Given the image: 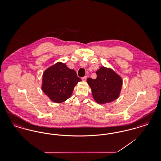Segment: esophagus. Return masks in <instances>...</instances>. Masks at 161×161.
<instances>
[{
  "label": "esophagus",
  "mask_w": 161,
  "mask_h": 161,
  "mask_svg": "<svg viewBox=\"0 0 161 161\" xmlns=\"http://www.w3.org/2000/svg\"><path fill=\"white\" fill-rule=\"evenodd\" d=\"M81 79H82L83 81H86V80H87V76H84V77H83Z\"/></svg>",
  "instance_id": "1"
}]
</instances>
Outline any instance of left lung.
Instances as JSON below:
<instances>
[{
  "label": "left lung",
  "mask_w": 161,
  "mask_h": 161,
  "mask_svg": "<svg viewBox=\"0 0 161 161\" xmlns=\"http://www.w3.org/2000/svg\"><path fill=\"white\" fill-rule=\"evenodd\" d=\"M95 80L87 79L91 88L95 100L100 104L107 103L116 100L123 84L121 78L111 69L101 67L96 72Z\"/></svg>",
  "instance_id": "left-lung-1"
}]
</instances>
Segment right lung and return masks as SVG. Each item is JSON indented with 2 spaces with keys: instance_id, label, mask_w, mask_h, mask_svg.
<instances>
[{
  "instance_id": "right-lung-1",
  "label": "right lung",
  "mask_w": 161,
  "mask_h": 161,
  "mask_svg": "<svg viewBox=\"0 0 161 161\" xmlns=\"http://www.w3.org/2000/svg\"><path fill=\"white\" fill-rule=\"evenodd\" d=\"M81 81L74 70L58 62L44 72L42 91L52 101L60 103L70 97L75 86Z\"/></svg>"
}]
</instances>
